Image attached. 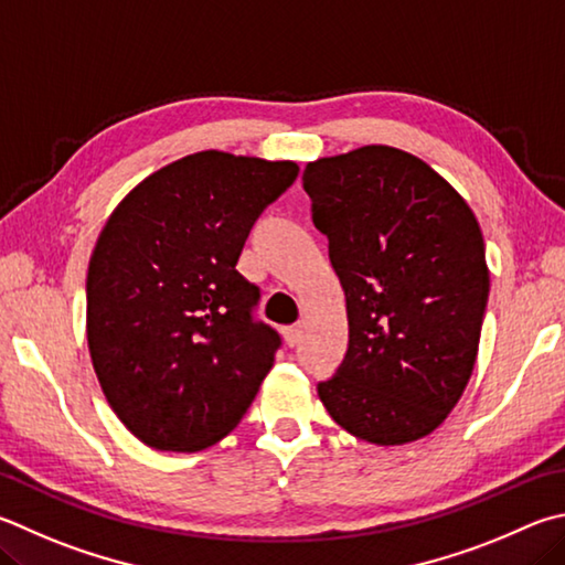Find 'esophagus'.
Masks as SVG:
<instances>
[{
	"mask_svg": "<svg viewBox=\"0 0 565 565\" xmlns=\"http://www.w3.org/2000/svg\"><path fill=\"white\" fill-rule=\"evenodd\" d=\"M301 333H303V326L301 323H294V326H286L284 328V341H286V345H296L301 341Z\"/></svg>",
	"mask_w": 565,
	"mask_h": 565,
	"instance_id": "34e87169",
	"label": "esophagus"
}]
</instances>
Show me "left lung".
Listing matches in <instances>:
<instances>
[{
	"label": "left lung",
	"instance_id": "1",
	"mask_svg": "<svg viewBox=\"0 0 565 565\" xmlns=\"http://www.w3.org/2000/svg\"><path fill=\"white\" fill-rule=\"evenodd\" d=\"M303 190L348 311V353L318 397L358 439L415 443L475 371L489 299L479 222L427 162L390 146L309 162Z\"/></svg>",
	"mask_w": 565,
	"mask_h": 565
}]
</instances>
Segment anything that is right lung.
<instances>
[{"mask_svg": "<svg viewBox=\"0 0 565 565\" xmlns=\"http://www.w3.org/2000/svg\"><path fill=\"white\" fill-rule=\"evenodd\" d=\"M299 166L202 150L136 184L88 262L86 335L113 413L140 443L198 452L230 435L281 338L237 271L259 214Z\"/></svg>", "mask_w": 565, "mask_h": 565, "instance_id": "1", "label": "right lung"}]
</instances>
